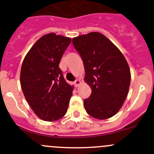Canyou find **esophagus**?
I'll use <instances>...</instances> for the list:
<instances>
[{
  "instance_id": "34e87169",
  "label": "esophagus",
  "mask_w": 154,
  "mask_h": 154,
  "mask_svg": "<svg viewBox=\"0 0 154 154\" xmlns=\"http://www.w3.org/2000/svg\"><path fill=\"white\" fill-rule=\"evenodd\" d=\"M74 86H75L76 87H77L79 86V85H80V80H78V79H77V80H75V81L74 82Z\"/></svg>"
}]
</instances>
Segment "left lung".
I'll list each match as a JSON object with an SVG mask.
<instances>
[{"instance_id": "8db88e82", "label": "left lung", "mask_w": 154, "mask_h": 154, "mask_svg": "<svg viewBox=\"0 0 154 154\" xmlns=\"http://www.w3.org/2000/svg\"><path fill=\"white\" fill-rule=\"evenodd\" d=\"M72 42L83 62L85 81L91 89V95L84 100L86 112L100 120L112 117L128 94L131 75L127 60L119 48L100 32L75 37Z\"/></svg>"}]
</instances>
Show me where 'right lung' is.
Here are the masks:
<instances>
[{
  "mask_svg": "<svg viewBox=\"0 0 154 154\" xmlns=\"http://www.w3.org/2000/svg\"><path fill=\"white\" fill-rule=\"evenodd\" d=\"M71 42L54 32L46 34L23 61L20 75L23 93L35 114L44 121H57L67 112L73 86L66 81L59 64Z\"/></svg>",
  "mask_w": 154,
  "mask_h": 154,
  "instance_id": "add662e5",
  "label": "right lung"
}]
</instances>
